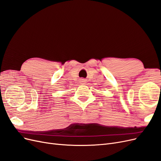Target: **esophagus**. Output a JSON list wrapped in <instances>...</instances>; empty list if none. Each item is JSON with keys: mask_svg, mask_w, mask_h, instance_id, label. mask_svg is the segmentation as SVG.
Returning <instances> with one entry per match:
<instances>
[{"mask_svg": "<svg viewBox=\"0 0 161 161\" xmlns=\"http://www.w3.org/2000/svg\"><path fill=\"white\" fill-rule=\"evenodd\" d=\"M81 84H85V81H81Z\"/></svg>", "mask_w": 161, "mask_h": 161, "instance_id": "esophagus-1", "label": "esophagus"}]
</instances>
